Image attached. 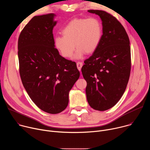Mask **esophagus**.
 Wrapping results in <instances>:
<instances>
[{
	"label": "esophagus",
	"instance_id": "esophagus-1",
	"mask_svg": "<svg viewBox=\"0 0 150 150\" xmlns=\"http://www.w3.org/2000/svg\"><path fill=\"white\" fill-rule=\"evenodd\" d=\"M76 66H77V68H78V70H79V71H80V70L81 69L82 67V62H77V63H76Z\"/></svg>",
	"mask_w": 150,
	"mask_h": 150
}]
</instances>
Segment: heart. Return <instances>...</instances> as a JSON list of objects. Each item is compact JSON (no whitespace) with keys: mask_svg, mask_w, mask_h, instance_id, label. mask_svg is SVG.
Listing matches in <instances>:
<instances>
[{"mask_svg":"<svg viewBox=\"0 0 150 150\" xmlns=\"http://www.w3.org/2000/svg\"><path fill=\"white\" fill-rule=\"evenodd\" d=\"M62 33L63 36L54 38L56 48L62 56L71 58L76 46L75 57L81 58L85 53L91 54L96 50L101 40L103 27L96 18H75L63 28Z\"/></svg>","mask_w":150,"mask_h":150,"instance_id":"obj_1","label":"heart"}]
</instances>
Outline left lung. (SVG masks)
<instances>
[{"label": "left lung", "mask_w": 150, "mask_h": 150, "mask_svg": "<svg viewBox=\"0 0 150 150\" xmlns=\"http://www.w3.org/2000/svg\"><path fill=\"white\" fill-rule=\"evenodd\" d=\"M88 12L100 17L103 35L96 50L84 61L81 71L87 82L85 91L89 105L104 111L113 107L126 90L131 68L130 41L115 16L104 11Z\"/></svg>", "instance_id": "left-lung-1"}]
</instances>
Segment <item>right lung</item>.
I'll use <instances>...</instances> for the list:
<instances>
[{
	"mask_svg": "<svg viewBox=\"0 0 150 150\" xmlns=\"http://www.w3.org/2000/svg\"><path fill=\"white\" fill-rule=\"evenodd\" d=\"M54 16H34L21 32L18 42L24 87L38 108L50 114L67 108L69 92L80 75L76 63L61 56L54 47Z\"/></svg>",
	"mask_w": 150,
	"mask_h": 150,
	"instance_id": "1",
	"label": "right lung"
}]
</instances>
